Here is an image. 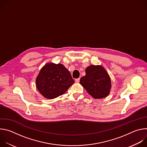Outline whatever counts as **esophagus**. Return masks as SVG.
<instances>
[{
    "instance_id": "esophagus-1",
    "label": "esophagus",
    "mask_w": 147,
    "mask_h": 147,
    "mask_svg": "<svg viewBox=\"0 0 147 147\" xmlns=\"http://www.w3.org/2000/svg\"><path fill=\"white\" fill-rule=\"evenodd\" d=\"M80 78H76V79L75 80V82H79V81H80Z\"/></svg>"
}]
</instances>
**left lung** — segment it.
<instances>
[{"label":"left lung","mask_w":147,"mask_h":147,"mask_svg":"<svg viewBox=\"0 0 147 147\" xmlns=\"http://www.w3.org/2000/svg\"><path fill=\"white\" fill-rule=\"evenodd\" d=\"M86 75L80 78L81 86L94 98L107 96L111 87V78L100 66L91 65L86 70Z\"/></svg>","instance_id":"obj_1"}]
</instances>
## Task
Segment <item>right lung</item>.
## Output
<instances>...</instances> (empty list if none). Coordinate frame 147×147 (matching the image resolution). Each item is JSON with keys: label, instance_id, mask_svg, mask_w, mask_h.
Listing matches in <instances>:
<instances>
[{"label": "right lung", "instance_id": "1", "mask_svg": "<svg viewBox=\"0 0 147 147\" xmlns=\"http://www.w3.org/2000/svg\"><path fill=\"white\" fill-rule=\"evenodd\" d=\"M74 82L70 73L63 65L48 63L40 70L36 86L44 97L53 99L66 92Z\"/></svg>", "mask_w": 147, "mask_h": 147}]
</instances>
